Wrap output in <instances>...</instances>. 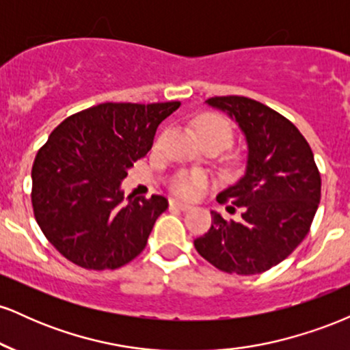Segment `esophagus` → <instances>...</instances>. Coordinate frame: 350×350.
I'll return each mask as SVG.
<instances>
[{
	"label": "esophagus",
	"instance_id": "1",
	"mask_svg": "<svg viewBox=\"0 0 350 350\" xmlns=\"http://www.w3.org/2000/svg\"><path fill=\"white\" fill-rule=\"evenodd\" d=\"M170 206H171L172 208H179V211H189V208L192 207L191 204L180 202V200H178V199H171V200H170Z\"/></svg>",
	"mask_w": 350,
	"mask_h": 350
}]
</instances>
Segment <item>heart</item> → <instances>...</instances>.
Wrapping results in <instances>:
<instances>
[{
	"label": "heart",
	"mask_w": 350,
	"mask_h": 350,
	"mask_svg": "<svg viewBox=\"0 0 350 350\" xmlns=\"http://www.w3.org/2000/svg\"><path fill=\"white\" fill-rule=\"evenodd\" d=\"M196 128H198L199 138L202 142L204 139H217L227 146L234 136L230 123L224 116L215 113H206L200 116L196 123ZM206 183L207 178L202 172H176L167 184L176 196L192 199L199 194L200 189L206 186Z\"/></svg>",
	"instance_id": "obj_1"
}]
</instances>
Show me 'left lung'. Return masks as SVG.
<instances>
[{
	"mask_svg": "<svg viewBox=\"0 0 350 350\" xmlns=\"http://www.w3.org/2000/svg\"><path fill=\"white\" fill-rule=\"evenodd\" d=\"M227 111L247 136L245 176L217 196L242 208L239 222L212 212L196 250L220 271L263 273L290 256L311 228L321 200V172L311 146L286 116L256 100L227 95L207 98Z\"/></svg>",
	"mask_w": 350,
	"mask_h": 350,
	"instance_id": "8db88e82",
	"label": "left lung"
}]
</instances>
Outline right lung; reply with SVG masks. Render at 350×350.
<instances>
[{
	"label": "right lung",
	"mask_w": 350,
	"mask_h": 350,
	"mask_svg": "<svg viewBox=\"0 0 350 350\" xmlns=\"http://www.w3.org/2000/svg\"><path fill=\"white\" fill-rule=\"evenodd\" d=\"M179 105L100 103L64 120L39 148L31 171L36 222L69 262L85 270H116L144 250L167 199L124 204L120 183Z\"/></svg>",
	"instance_id": "1"
}]
</instances>
